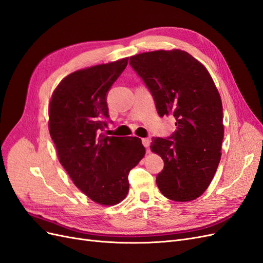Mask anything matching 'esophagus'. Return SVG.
Returning a JSON list of instances; mask_svg holds the SVG:
<instances>
[{
  "mask_svg": "<svg viewBox=\"0 0 263 263\" xmlns=\"http://www.w3.org/2000/svg\"><path fill=\"white\" fill-rule=\"evenodd\" d=\"M150 141H151V140H150L149 138H142V139H141L142 145H144L147 149H148V148H149V146H150Z\"/></svg>",
  "mask_w": 263,
  "mask_h": 263,
  "instance_id": "34e87169",
  "label": "esophagus"
}]
</instances>
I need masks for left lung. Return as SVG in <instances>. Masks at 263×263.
<instances>
[{
	"mask_svg": "<svg viewBox=\"0 0 263 263\" xmlns=\"http://www.w3.org/2000/svg\"><path fill=\"white\" fill-rule=\"evenodd\" d=\"M129 65L155 99L158 114L174 116L169 138H153L150 149L162 158L157 185L169 200L189 202L211 184L221 157L222 104L202 63L184 50H155L132 55Z\"/></svg>",
	"mask_w": 263,
	"mask_h": 263,
	"instance_id": "obj_1",
	"label": "left lung"
}]
</instances>
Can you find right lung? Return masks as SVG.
Masks as SVG:
<instances>
[{
	"label": "right lung",
	"mask_w": 263,
	"mask_h": 263,
	"mask_svg": "<svg viewBox=\"0 0 263 263\" xmlns=\"http://www.w3.org/2000/svg\"><path fill=\"white\" fill-rule=\"evenodd\" d=\"M128 58L74 71L55 86L48 128L59 162L74 185L95 203L113 206L128 194V173L144 158L138 137L100 134L108 117L106 93Z\"/></svg>",
	"instance_id": "right-lung-1"
}]
</instances>
